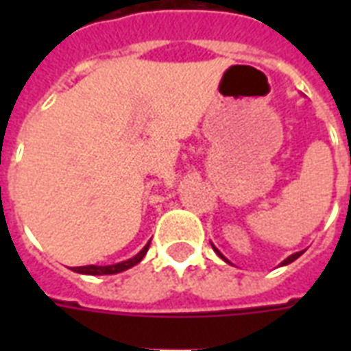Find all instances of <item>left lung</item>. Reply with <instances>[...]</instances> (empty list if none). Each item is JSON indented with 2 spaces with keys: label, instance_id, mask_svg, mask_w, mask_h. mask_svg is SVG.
<instances>
[{
  "label": "left lung",
  "instance_id": "1",
  "mask_svg": "<svg viewBox=\"0 0 351 351\" xmlns=\"http://www.w3.org/2000/svg\"><path fill=\"white\" fill-rule=\"evenodd\" d=\"M213 250H215V251H217V255H219V256H220V258H222V261H226V262H230V261H228V258H226V256H224V255H222V253H220V251H219V250H217V247H215V245H213ZM302 253H304V251H299V253H293V255H289V256H288V258H286V261H282V262H280V266H286V264H289V262H293V261H297V258H299V256H300V255H302Z\"/></svg>",
  "mask_w": 351,
  "mask_h": 351
}]
</instances>
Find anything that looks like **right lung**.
I'll list each match as a JSON object with an SVG mask.
<instances>
[{
	"mask_svg": "<svg viewBox=\"0 0 351 351\" xmlns=\"http://www.w3.org/2000/svg\"><path fill=\"white\" fill-rule=\"evenodd\" d=\"M149 244H151V240H149L147 244L143 245V250L140 251L138 255H134L132 258H129V261L118 262V264H111V266H80V267H73V271L84 273V275H114V273L125 271V269L136 266L138 262L142 261L143 256H145V253H147Z\"/></svg>",
	"mask_w": 351,
	"mask_h": 351,
	"instance_id": "right-lung-1",
	"label": "right lung"
}]
</instances>
